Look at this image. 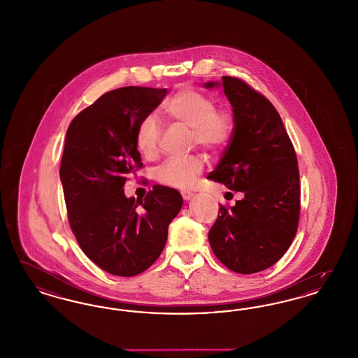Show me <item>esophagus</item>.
<instances>
[{
	"mask_svg": "<svg viewBox=\"0 0 358 358\" xmlns=\"http://www.w3.org/2000/svg\"><path fill=\"white\" fill-rule=\"evenodd\" d=\"M181 196H182L184 200L189 201L193 197V193H192V192H187V190H184V192H181Z\"/></svg>",
	"mask_w": 358,
	"mask_h": 358,
	"instance_id": "1",
	"label": "esophagus"
}]
</instances>
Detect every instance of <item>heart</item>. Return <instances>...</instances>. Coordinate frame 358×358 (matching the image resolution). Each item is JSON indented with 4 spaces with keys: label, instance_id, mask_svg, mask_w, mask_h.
I'll use <instances>...</instances> for the list:
<instances>
[{
    "label": "heart",
    "instance_id": "obj_1",
    "mask_svg": "<svg viewBox=\"0 0 358 358\" xmlns=\"http://www.w3.org/2000/svg\"><path fill=\"white\" fill-rule=\"evenodd\" d=\"M162 110L176 124L190 128V146H201L209 153H220L234 136V115L227 108H215L210 96L182 89L165 101ZM162 129L153 115H146L136 130V146L143 157H157ZM205 159L200 155L166 159L156 171L158 181L173 187H187L202 172Z\"/></svg>",
    "mask_w": 358,
    "mask_h": 358
}]
</instances>
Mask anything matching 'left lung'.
<instances>
[{"instance_id": "obj_1", "label": "left lung", "mask_w": 358, "mask_h": 358, "mask_svg": "<svg viewBox=\"0 0 358 358\" xmlns=\"http://www.w3.org/2000/svg\"><path fill=\"white\" fill-rule=\"evenodd\" d=\"M222 87L236 129L208 178L243 192V199L234 206L220 203L208 237L215 257L228 269L252 274L274 265L296 237L301 210L299 162L271 101L237 77L222 76Z\"/></svg>"}]
</instances>
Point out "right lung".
I'll use <instances>...</instances> for the list:
<instances>
[{"label": "right lung", "mask_w": 358, "mask_h": 358, "mask_svg": "<svg viewBox=\"0 0 358 358\" xmlns=\"http://www.w3.org/2000/svg\"><path fill=\"white\" fill-rule=\"evenodd\" d=\"M166 94L145 86L110 90L66 131L59 177L71 229L86 256L115 275H137L155 264L182 206L181 194L168 186L155 185L140 200L122 189L143 168L137 127Z\"/></svg>", "instance_id": "1"}]
</instances>
